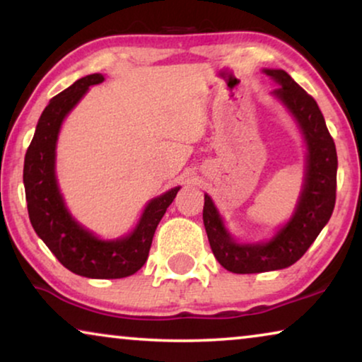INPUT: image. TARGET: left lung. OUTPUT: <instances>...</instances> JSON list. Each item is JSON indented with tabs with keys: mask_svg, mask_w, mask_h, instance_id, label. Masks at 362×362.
Returning <instances> with one entry per match:
<instances>
[{
	"mask_svg": "<svg viewBox=\"0 0 362 362\" xmlns=\"http://www.w3.org/2000/svg\"><path fill=\"white\" fill-rule=\"evenodd\" d=\"M264 72L280 83L274 95L285 103L298 122L308 148V163L295 214L264 244H237L226 230L214 202L207 194L204 196L202 221L212 254L226 270L234 274H260L293 265L329 221L336 202L338 156L318 103L285 71L265 69Z\"/></svg>",
	"mask_w": 362,
	"mask_h": 362,
	"instance_id": "obj_1",
	"label": "left lung"
}]
</instances>
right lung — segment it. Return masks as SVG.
<instances>
[{"label": "right lung", "mask_w": 362, "mask_h": 362, "mask_svg": "<svg viewBox=\"0 0 362 362\" xmlns=\"http://www.w3.org/2000/svg\"><path fill=\"white\" fill-rule=\"evenodd\" d=\"M100 82L102 74L86 76L49 102L24 158L23 181L34 230L66 269L87 279H123L145 265L156 227L180 186L148 202L135 230L123 239L100 240L72 219L56 180L57 135L88 87Z\"/></svg>", "instance_id": "add662e5"}]
</instances>
